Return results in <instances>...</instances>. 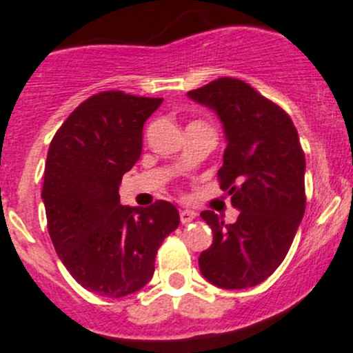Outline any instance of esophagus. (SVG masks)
Listing matches in <instances>:
<instances>
[{"label":"esophagus","mask_w":353,"mask_h":353,"mask_svg":"<svg viewBox=\"0 0 353 353\" xmlns=\"http://www.w3.org/2000/svg\"><path fill=\"white\" fill-rule=\"evenodd\" d=\"M179 216H181V222L188 223L191 222V220L196 219V212H193V210H181Z\"/></svg>","instance_id":"34e87169"}]
</instances>
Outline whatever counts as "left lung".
<instances>
[{"label": "left lung", "instance_id": "8db88e82", "mask_svg": "<svg viewBox=\"0 0 353 353\" xmlns=\"http://www.w3.org/2000/svg\"><path fill=\"white\" fill-rule=\"evenodd\" d=\"M219 116L227 148L220 188L239 216L225 223L205 210L213 244L199 254V272L227 290L254 287L285 259L305 210V157L283 109L237 78H219L188 92Z\"/></svg>", "mask_w": 353, "mask_h": 353}]
</instances>
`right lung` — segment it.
<instances>
[{
    "instance_id": "add662e5",
    "label": "right lung",
    "mask_w": 353,
    "mask_h": 353,
    "mask_svg": "<svg viewBox=\"0 0 353 353\" xmlns=\"http://www.w3.org/2000/svg\"><path fill=\"white\" fill-rule=\"evenodd\" d=\"M162 101L117 90L92 95L49 145L42 186L49 236L71 276L102 297L147 285L160 244L179 225L172 203L119 201L121 179L141 155L145 121Z\"/></svg>"
}]
</instances>
